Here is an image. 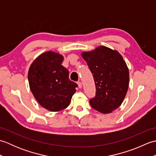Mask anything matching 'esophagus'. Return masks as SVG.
I'll return each instance as SVG.
<instances>
[{"label":"esophagus","instance_id":"esophagus-1","mask_svg":"<svg viewBox=\"0 0 156 156\" xmlns=\"http://www.w3.org/2000/svg\"><path fill=\"white\" fill-rule=\"evenodd\" d=\"M77 84H78V87L80 88H81L82 87V82H80V81L78 82H77Z\"/></svg>","mask_w":156,"mask_h":156}]
</instances>
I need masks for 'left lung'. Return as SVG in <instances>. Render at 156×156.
<instances>
[{
	"label": "left lung",
	"mask_w": 156,
	"mask_h": 156,
	"mask_svg": "<svg viewBox=\"0 0 156 156\" xmlns=\"http://www.w3.org/2000/svg\"><path fill=\"white\" fill-rule=\"evenodd\" d=\"M81 55L90 69L97 90L90 100L91 107L101 113H111L122 104L127 92L129 72L126 62L119 51L102 45Z\"/></svg>",
	"instance_id": "left-lung-1"
}]
</instances>
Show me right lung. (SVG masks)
Masks as SVG:
<instances>
[{
  "instance_id": "add662e5",
  "label": "right lung",
  "mask_w": 156,
  "mask_h": 156,
  "mask_svg": "<svg viewBox=\"0 0 156 156\" xmlns=\"http://www.w3.org/2000/svg\"><path fill=\"white\" fill-rule=\"evenodd\" d=\"M64 56L49 51L32 62L28 80L32 94L41 107L52 112L68 107L78 87L69 79V72L62 65Z\"/></svg>"
}]
</instances>
